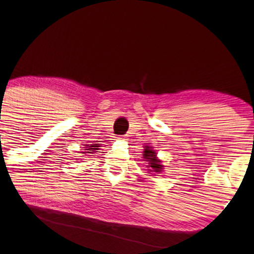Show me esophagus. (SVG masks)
Returning <instances> with one entry per match:
<instances>
[{
  "label": "esophagus",
  "mask_w": 254,
  "mask_h": 254,
  "mask_svg": "<svg viewBox=\"0 0 254 254\" xmlns=\"http://www.w3.org/2000/svg\"><path fill=\"white\" fill-rule=\"evenodd\" d=\"M122 137H126V136H121V139H122Z\"/></svg>",
  "instance_id": "esophagus-1"
}]
</instances>
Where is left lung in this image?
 I'll list each match as a JSON object with an SVG mask.
<instances>
[{
	"label": "left lung",
	"instance_id": "left-lung-1",
	"mask_svg": "<svg viewBox=\"0 0 254 254\" xmlns=\"http://www.w3.org/2000/svg\"><path fill=\"white\" fill-rule=\"evenodd\" d=\"M143 158L146 159V161L149 162V167H151L153 171L160 172L162 166L159 165V164H160V161L156 159V154L152 151L151 148H148V147H147V148L145 149V152H143Z\"/></svg>",
	"mask_w": 254,
	"mask_h": 254
}]
</instances>
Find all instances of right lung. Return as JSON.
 Instances as JSON below:
<instances>
[{
  "mask_svg": "<svg viewBox=\"0 0 254 254\" xmlns=\"http://www.w3.org/2000/svg\"><path fill=\"white\" fill-rule=\"evenodd\" d=\"M95 147H99V146H88L87 147L88 149H86V151H88V153H89V151H95V149H98V148H95Z\"/></svg>",
  "mask_w": 254,
  "mask_h": 254,
  "instance_id": "right-lung-1",
  "label": "right lung"
}]
</instances>
